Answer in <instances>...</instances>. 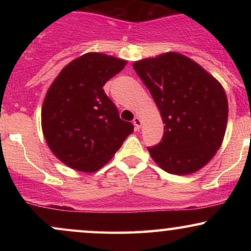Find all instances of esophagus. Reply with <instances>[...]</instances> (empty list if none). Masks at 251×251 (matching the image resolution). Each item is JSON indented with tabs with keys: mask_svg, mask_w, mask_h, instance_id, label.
Returning a JSON list of instances; mask_svg holds the SVG:
<instances>
[{
	"mask_svg": "<svg viewBox=\"0 0 251 251\" xmlns=\"http://www.w3.org/2000/svg\"><path fill=\"white\" fill-rule=\"evenodd\" d=\"M133 125L135 129H139L140 126H142V120H140L139 117H135L133 119Z\"/></svg>",
	"mask_w": 251,
	"mask_h": 251,
	"instance_id": "obj_1",
	"label": "esophagus"
}]
</instances>
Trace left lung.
I'll return each instance as SVG.
<instances>
[{"label":"left lung","instance_id":"obj_1","mask_svg":"<svg viewBox=\"0 0 251 251\" xmlns=\"http://www.w3.org/2000/svg\"><path fill=\"white\" fill-rule=\"evenodd\" d=\"M162 114L164 134L148 148L164 171L188 175L203 168L220 149L227 100L221 83L198 63L166 53L133 63Z\"/></svg>","mask_w":251,"mask_h":251}]
</instances>
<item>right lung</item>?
Masks as SVG:
<instances>
[{"instance_id":"1","label":"right lung","mask_w":251,"mask_h":251,"mask_svg":"<svg viewBox=\"0 0 251 251\" xmlns=\"http://www.w3.org/2000/svg\"><path fill=\"white\" fill-rule=\"evenodd\" d=\"M125 65V60L87 53L68 63L48 89L42 131L51 152L70 168L97 171L133 132L102 88Z\"/></svg>"}]
</instances>
